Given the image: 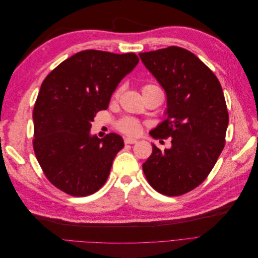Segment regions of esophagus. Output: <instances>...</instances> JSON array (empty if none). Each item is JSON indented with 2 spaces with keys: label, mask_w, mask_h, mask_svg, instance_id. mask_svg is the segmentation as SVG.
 <instances>
[{
  "label": "esophagus",
  "mask_w": 258,
  "mask_h": 258,
  "mask_svg": "<svg viewBox=\"0 0 258 258\" xmlns=\"http://www.w3.org/2000/svg\"><path fill=\"white\" fill-rule=\"evenodd\" d=\"M123 142H124V144H135V143H137L138 141H137L136 139H131V138H124Z\"/></svg>",
  "instance_id": "34e87169"
}]
</instances>
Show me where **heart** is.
Wrapping results in <instances>:
<instances>
[{
  "label": "heart",
  "mask_w": 258,
  "mask_h": 258,
  "mask_svg": "<svg viewBox=\"0 0 258 258\" xmlns=\"http://www.w3.org/2000/svg\"><path fill=\"white\" fill-rule=\"evenodd\" d=\"M157 88H158L157 86L152 85V84H146V85H143L142 91L146 92L148 90H153V89H157ZM119 93H120V89L115 90V92L113 93V98H118ZM116 128L123 135L135 137V136H139L140 134H141L142 123L136 118H131V117H124V118L117 121Z\"/></svg>",
  "instance_id": "heart-1"
}]
</instances>
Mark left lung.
I'll return each instance as SVG.
<instances>
[{
	"label": "left lung",
	"instance_id": "obj_1",
	"mask_svg": "<svg viewBox=\"0 0 258 258\" xmlns=\"http://www.w3.org/2000/svg\"><path fill=\"white\" fill-rule=\"evenodd\" d=\"M167 93V119L151 131L171 138V148L153 145L143 163L147 182L166 196H181L208 177L225 146L228 111L220 81L192 52L177 46L139 53Z\"/></svg>",
	"mask_w": 258,
	"mask_h": 258
}]
</instances>
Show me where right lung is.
I'll list each match as a JSON object with an SVG mask.
<instances>
[{
    "instance_id": "1",
    "label": "right lung",
    "mask_w": 258,
    "mask_h": 258,
    "mask_svg": "<svg viewBox=\"0 0 258 258\" xmlns=\"http://www.w3.org/2000/svg\"><path fill=\"white\" fill-rule=\"evenodd\" d=\"M138 62L134 52L89 49L73 54L46 76L33 108V150L45 176L58 189L85 197L105 184L123 140L116 134L91 137L89 130Z\"/></svg>"
}]
</instances>
